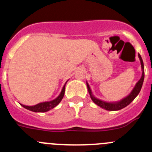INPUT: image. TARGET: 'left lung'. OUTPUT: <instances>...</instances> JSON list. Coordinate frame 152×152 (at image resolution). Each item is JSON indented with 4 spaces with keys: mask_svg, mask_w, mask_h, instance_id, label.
<instances>
[{
    "mask_svg": "<svg viewBox=\"0 0 152 152\" xmlns=\"http://www.w3.org/2000/svg\"><path fill=\"white\" fill-rule=\"evenodd\" d=\"M138 57H139V60H140V63H141L142 77H141V78L139 79V81L135 84V87L133 88V89L132 90L131 92H130L127 96H125L124 98L121 99L120 100H118V101H113V102H108V101H105V100H100V99H98V98L96 97V96L94 95V94H93L91 87H90L88 81L86 82L90 96H91V100H93V102H94L95 104H96L97 106L101 107V108L104 109V110H106L116 111V110H121V109L127 107L129 104H130V103H132V101H133L134 99L138 96V94H139V92H140L141 89H142V84H143V81H144V78H145L144 64H143V61H142V57H141L139 53V55H138Z\"/></svg>",
    "mask_w": 152,
    "mask_h": 152,
    "instance_id": "left-lung-1",
    "label": "left lung"
}]
</instances>
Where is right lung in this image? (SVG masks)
<instances>
[{"instance_id":"1","label":"right lung","mask_w":152,"mask_h":152,"mask_svg":"<svg viewBox=\"0 0 152 152\" xmlns=\"http://www.w3.org/2000/svg\"><path fill=\"white\" fill-rule=\"evenodd\" d=\"M68 81V80H67L66 82L64 83V86H63L62 89H61V91L60 92L59 95L54 99V100H51V101H45V102H42V103H38L36 105L34 106H26L23 105V104H21L20 103L23 107H24L25 109L28 110L33 111V112L35 113H44L47 112V111H49L50 110L53 109L54 107H56V106L58 105V103L61 101L62 100L63 96H64V91H65V85H66L67 82Z\"/></svg>"}]
</instances>
